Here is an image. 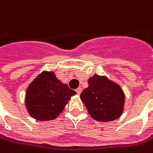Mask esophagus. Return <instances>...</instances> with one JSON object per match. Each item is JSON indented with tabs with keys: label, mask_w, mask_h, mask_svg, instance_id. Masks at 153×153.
I'll return each instance as SVG.
<instances>
[{
	"label": "esophagus",
	"mask_w": 153,
	"mask_h": 153,
	"mask_svg": "<svg viewBox=\"0 0 153 153\" xmlns=\"http://www.w3.org/2000/svg\"><path fill=\"white\" fill-rule=\"evenodd\" d=\"M76 93L78 94V95H80L81 93H82V88H77L76 89Z\"/></svg>",
	"instance_id": "obj_1"
}]
</instances>
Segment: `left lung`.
I'll list each match as a JSON object with an SVG mask.
<instances>
[{"label": "left lung", "instance_id": "left-lung-1", "mask_svg": "<svg viewBox=\"0 0 153 153\" xmlns=\"http://www.w3.org/2000/svg\"><path fill=\"white\" fill-rule=\"evenodd\" d=\"M88 87L81 93V99L88 114L98 121L118 119L123 112L125 95L118 84L106 76L95 75L88 81Z\"/></svg>", "mask_w": 153, "mask_h": 153}]
</instances>
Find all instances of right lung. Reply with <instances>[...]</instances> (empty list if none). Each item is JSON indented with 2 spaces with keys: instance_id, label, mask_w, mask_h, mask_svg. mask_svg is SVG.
Returning a JSON list of instances; mask_svg holds the SVG:
<instances>
[{
  "instance_id": "right-lung-1",
  "label": "right lung",
  "mask_w": 153,
  "mask_h": 153,
  "mask_svg": "<svg viewBox=\"0 0 153 153\" xmlns=\"http://www.w3.org/2000/svg\"><path fill=\"white\" fill-rule=\"evenodd\" d=\"M76 91L57 79L52 71H44L28 86L26 107L29 114L38 120L57 118Z\"/></svg>"
}]
</instances>
